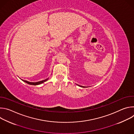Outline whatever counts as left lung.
I'll list each match as a JSON object with an SVG mask.
<instances>
[{"label": "left lung", "mask_w": 134, "mask_h": 134, "mask_svg": "<svg viewBox=\"0 0 134 134\" xmlns=\"http://www.w3.org/2000/svg\"><path fill=\"white\" fill-rule=\"evenodd\" d=\"M76 85H78V86H80V87H85V86H80V85H78V84H76Z\"/></svg>", "instance_id": "8db88e82"}]
</instances>
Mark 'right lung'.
Instances as JSON below:
<instances>
[{
  "label": "right lung",
  "instance_id": "obj_1",
  "mask_svg": "<svg viewBox=\"0 0 134 134\" xmlns=\"http://www.w3.org/2000/svg\"><path fill=\"white\" fill-rule=\"evenodd\" d=\"M48 80H49V78L46 79H45V80H42V81H39V82H29V81H27L23 80H22V79H21V80H22L23 82H24L26 83H27V84H28L32 85H40V84H42L43 83H44V82H46V81H48Z\"/></svg>",
  "mask_w": 134,
  "mask_h": 134
}]
</instances>
